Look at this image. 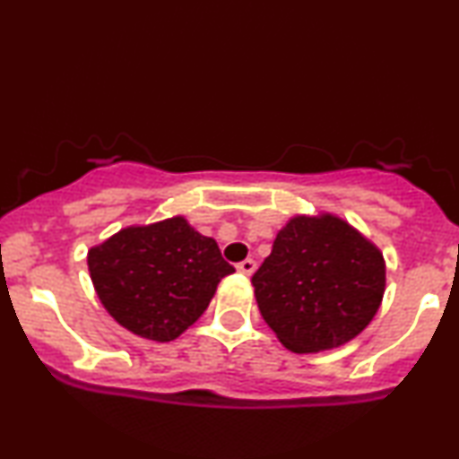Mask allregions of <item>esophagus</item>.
I'll return each mask as SVG.
<instances>
[{"label": "esophagus", "instance_id": "34e87169", "mask_svg": "<svg viewBox=\"0 0 459 459\" xmlns=\"http://www.w3.org/2000/svg\"><path fill=\"white\" fill-rule=\"evenodd\" d=\"M236 267H238V272L244 273V276H253V272L257 270V264H255L253 259H244Z\"/></svg>", "mask_w": 459, "mask_h": 459}]
</instances>
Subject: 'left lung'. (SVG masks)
I'll return each instance as SVG.
<instances>
[{"label": "left lung", "instance_id": "8db88e82", "mask_svg": "<svg viewBox=\"0 0 459 459\" xmlns=\"http://www.w3.org/2000/svg\"><path fill=\"white\" fill-rule=\"evenodd\" d=\"M261 316L290 352L339 348L371 323L385 290L384 255L335 215H297L253 273Z\"/></svg>", "mask_w": 459, "mask_h": 459}]
</instances>
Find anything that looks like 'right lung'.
<instances>
[{
	"label": "right lung",
	"mask_w": 459,
	"mask_h": 459,
	"mask_svg": "<svg viewBox=\"0 0 459 459\" xmlns=\"http://www.w3.org/2000/svg\"><path fill=\"white\" fill-rule=\"evenodd\" d=\"M107 312L134 335L172 342L198 320L221 278L236 272L186 217L130 225L88 251Z\"/></svg>",
	"instance_id": "add662e5"
}]
</instances>
